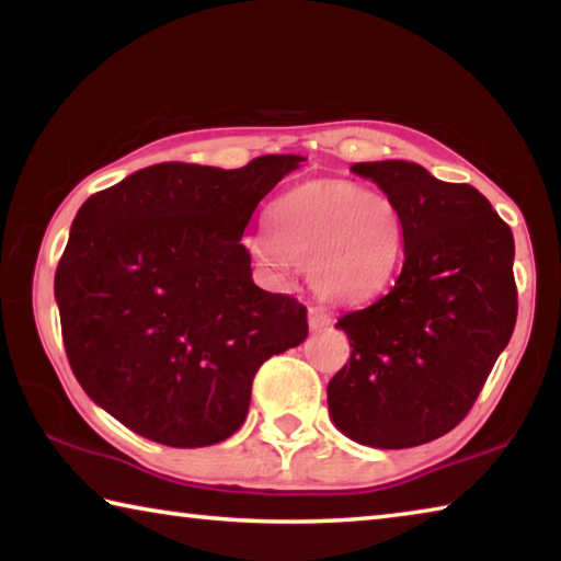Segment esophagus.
Returning a JSON list of instances; mask_svg holds the SVG:
<instances>
[{"instance_id": "esophagus-1", "label": "esophagus", "mask_w": 561, "mask_h": 561, "mask_svg": "<svg viewBox=\"0 0 561 561\" xmlns=\"http://www.w3.org/2000/svg\"><path fill=\"white\" fill-rule=\"evenodd\" d=\"M331 324V317L324 307H309V327L311 329H324Z\"/></svg>"}]
</instances>
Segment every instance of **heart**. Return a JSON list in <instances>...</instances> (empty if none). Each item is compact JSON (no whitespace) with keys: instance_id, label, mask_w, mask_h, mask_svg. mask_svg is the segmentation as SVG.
Masks as SVG:
<instances>
[{"instance_id":"obj_1","label":"heart","mask_w":561,"mask_h":561,"mask_svg":"<svg viewBox=\"0 0 561 561\" xmlns=\"http://www.w3.org/2000/svg\"><path fill=\"white\" fill-rule=\"evenodd\" d=\"M270 240L252 252L272 270L287 260L309 267L319 297L366 304L381 297L401 274L408 220L393 197L368 193L351 180H311L274 201Z\"/></svg>"}]
</instances>
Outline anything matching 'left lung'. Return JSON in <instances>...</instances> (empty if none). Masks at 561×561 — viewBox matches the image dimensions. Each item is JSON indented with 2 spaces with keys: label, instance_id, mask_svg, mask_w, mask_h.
I'll list each match as a JSON object with an SVG mask.
<instances>
[{
  "label": "left lung",
  "instance_id": "left-lung-1",
  "mask_svg": "<svg viewBox=\"0 0 561 561\" xmlns=\"http://www.w3.org/2000/svg\"><path fill=\"white\" fill-rule=\"evenodd\" d=\"M351 170L401 205L408 242L393 289L336 321L351 358L329 381V413L368 448H413L470 413L515 331V240L468 183L405 160Z\"/></svg>",
  "mask_w": 561,
  "mask_h": 561
}]
</instances>
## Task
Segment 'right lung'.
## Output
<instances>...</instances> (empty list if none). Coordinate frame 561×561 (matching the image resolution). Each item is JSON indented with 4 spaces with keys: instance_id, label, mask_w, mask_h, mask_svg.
<instances>
[{
    "instance_id": "add662e5",
    "label": "right lung",
    "mask_w": 561,
    "mask_h": 561,
    "mask_svg": "<svg viewBox=\"0 0 561 561\" xmlns=\"http://www.w3.org/2000/svg\"><path fill=\"white\" fill-rule=\"evenodd\" d=\"M301 160L160 163L81 205L54 277L64 348L91 401L133 433L170 448L222 443L264 360L307 339V307L260 289L240 242Z\"/></svg>"
}]
</instances>
